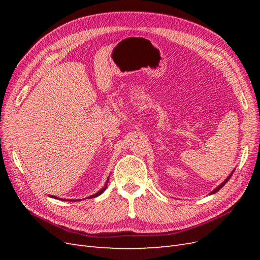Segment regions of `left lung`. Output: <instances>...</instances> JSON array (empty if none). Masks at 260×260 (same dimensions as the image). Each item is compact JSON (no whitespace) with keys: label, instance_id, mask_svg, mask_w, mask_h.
Returning a JSON list of instances; mask_svg holds the SVG:
<instances>
[{"label":"left lung","instance_id":"1","mask_svg":"<svg viewBox=\"0 0 260 260\" xmlns=\"http://www.w3.org/2000/svg\"><path fill=\"white\" fill-rule=\"evenodd\" d=\"M233 172H234V170H233V171L231 172V174H230L229 176H228V178H226V179H225V180L223 181V182H222L221 184H220V185H218V186H217V187L215 188V190H214V191H212V192H210V194H215V193H217V192H218V191L220 190V188H221V187H222V186H223V185H224V184H225V183L228 182V181H229V180H230V178H231V177H232V175H233Z\"/></svg>","mask_w":260,"mask_h":260}]
</instances>
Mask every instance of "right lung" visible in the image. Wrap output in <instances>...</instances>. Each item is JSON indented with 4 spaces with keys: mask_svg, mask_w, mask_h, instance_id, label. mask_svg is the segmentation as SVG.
Returning a JSON list of instances; mask_svg holds the SVG:
<instances>
[{
    "mask_svg": "<svg viewBox=\"0 0 260 260\" xmlns=\"http://www.w3.org/2000/svg\"><path fill=\"white\" fill-rule=\"evenodd\" d=\"M107 183H108V179H107V181H106V183H105V186H103V188H102V190H100L98 193H95V194H93V195H91V196H89V199H93V198H96V196H99V195H101L102 193H103L105 190H106V187H107ZM51 196V195H50ZM51 198H55V196H51ZM56 199V198H55ZM73 201V200H72ZM77 200H75L74 202H76Z\"/></svg>",
    "mask_w": 260,
    "mask_h": 260,
    "instance_id": "obj_1",
    "label": "right lung"
}]
</instances>
